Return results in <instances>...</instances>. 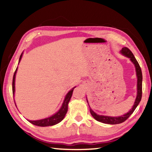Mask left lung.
<instances>
[{"mask_svg": "<svg viewBox=\"0 0 152 152\" xmlns=\"http://www.w3.org/2000/svg\"><path fill=\"white\" fill-rule=\"evenodd\" d=\"M121 53L124 56H125L126 57L130 58L131 61L134 64V65L135 66L136 74H137V97H136L135 101L134 102V104H133L132 109L124 115H122V116H120V117H109V116H103V115H97L91 109V107H90V112H91L92 116L93 117L96 121H98L103 123H107V124L115 125V124H119V123H121L125 121L130 117V115L133 113V111H134L135 109H136V107H137V105L141 101V96H142V72H141V70L140 66V64H138L137 61L136 60V59L134 57V56H133L132 51H131L129 48L126 47L122 48V50H121Z\"/></svg>", "mask_w": 152, "mask_h": 152, "instance_id": "8db88e82", "label": "left lung"}]
</instances>
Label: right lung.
I'll return each instance as SVG.
<instances>
[{"mask_svg": "<svg viewBox=\"0 0 152 152\" xmlns=\"http://www.w3.org/2000/svg\"><path fill=\"white\" fill-rule=\"evenodd\" d=\"M22 55L23 53L20 55V58H19V62L20 61V59L22 58ZM17 70V68L15 70L14 75H13V78H12V95L14 96L15 94V75H16V72ZM75 88V87H74ZM74 88H73L72 90H70V91L68 92V94H66V96L65 97V99H64V102L62 104V106L60 108V109L58 110V111L54 114L52 116H51L48 118H46V119H41V120H37V121H29L32 123V124L37 125V126H39V127H47V126H52L54 125L57 123H60L64 119V117L66 114L67 111H68V102L70 101V100L72 97V92Z\"/></svg>", "mask_w": 152, "mask_h": 152, "instance_id": "obj_1", "label": "right lung"}]
</instances>
